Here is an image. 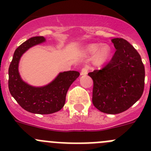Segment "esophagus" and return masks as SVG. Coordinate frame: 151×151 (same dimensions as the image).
I'll return each mask as SVG.
<instances>
[{"label":"esophagus","instance_id":"esophagus-1","mask_svg":"<svg viewBox=\"0 0 151 151\" xmlns=\"http://www.w3.org/2000/svg\"><path fill=\"white\" fill-rule=\"evenodd\" d=\"M88 66H85L82 69V71H81V75H87L88 73Z\"/></svg>","mask_w":151,"mask_h":151}]
</instances>
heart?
Here are the masks:
<instances>
[{
    "instance_id": "heart-1",
    "label": "heart",
    "mask_w": 151,
    "mask_h": 151,
    "mask_svg": "<svg viewBox=\"0 0 151 151\" xmlns=\"http://www.w3.org/2000/svg\"><path fill=\"white\" fill-rule=\"evenodd\" d=\"M98 45H92L88 48V51L90 54H93L95 53L94 60L97 63H103L107 60L111 54V49L108 45H104L99 49ZM99 50L97 51V50Z\"/></svg>"
}]
</instances>
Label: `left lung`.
Instances as JSON below:
<instances>
[{"instance_id": "obj_1", "label": "left lung", "mask_w": 151, "mask_h": 151, "mask_svg": "<svg viewBox=\"0 0 151 151\" xmlns=\"http://www.w3.org/2000/svg\"><path fill=\"white\" fill-rule=\"evenodd\" d=\"M116 52L104 67L88 73L93 79L92 103L109 114L127 110L141 98L145 88V70L141 56L123 38L111 40Z\"/></svg>"}]
</instances>
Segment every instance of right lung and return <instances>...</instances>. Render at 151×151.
Listing matches in <instances>:
<instances>
[{"mask_svg": "<svg viewBox=\"0 0 151 151\" xmlns=\"http://www.w3.org/2000/svg\"><path fill=\"white\" fill-rule=\"evenodd\" d=\"M44 41L43 36H35L23 42L16 49L8 70L11 95L24 110L37 114H50L60 110L65 104L68 89L80 75L77 71L60 73L43 87H33L23 82L18 70L21 57L28 49Z\"/></svg>", "mask_w": 151, "mask_h": 151, "instance_id": "right-lung-1", "label": "right lung"}]
</instances>
